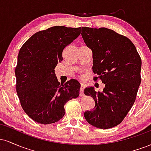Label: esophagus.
Returning a JSON list of instances; mask_svg holds the SVG:
<instances>
[{
    "label": "esophagus",
    "mask_w": 151,
    "mask_h": 151,
    "mask_svg": "<svg viewBox=\"0 0 151 151\" xmlns=\"http://www.w3.org/2000/svg\"><path fill=\"white\" fill-rule=\"evenodd\" d=\"M84 88H85V85H84V84H81L80 89H79V95H80V96H84Z\"/></svg>",
    "instance_id": "obj_1"
}]
</instances>
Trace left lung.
<instances>
[{
    "mask_svg": "<svg viewBox=\"0 0 151 151\" xmlns=\"http://www.w3.org/2000/svg\"><path fill=\"white\" fill-rule=\"evenodd\" d=\"M81 36L93 52V72L97 75L93 79L105 84L102 92L93 87L84 89L96 104L84 118L99 129H111L122 122L136 101L141 81V57L129 38L110 29L82 27Z\"/></svg>",
    "mask_w": 151,
    "mask_h": 151,
    "instance_id": "1",
    "label": "left lung"
}]
</instances>
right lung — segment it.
<instances>
[{"label": "right lung", "instance_id": "right-lung-1", "mask_svg": "<svg viewBox=\"0 0 151 151\" xmlns=\"http://www.w3.org/2000/svg\"><path fill=\"white\" fill-rule=\"evenodd\" d=\"M80 33L81 27L54 26L31 36L19 51L16 91L24 111L39 124L60 121L65 114V104L79 96V82L71 79L60 84L55 68L63 60L65 48Z\"/></svg>", "mask_w": 151, "mask_h": 151}]
</instances>
